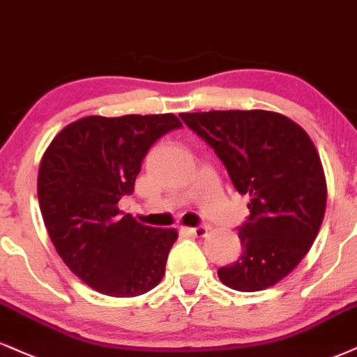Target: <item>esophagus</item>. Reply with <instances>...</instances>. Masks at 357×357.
Listing matches in <instances>:
<instances>
[{"instance_id": "34e87169", "label": "esophagus", "mask_w": 357, "mask_h": 357, "mask_svg": "<svg viewBox=\"0 0 357 357\" xmlns=\"http://www.w3.org/2000/svg\"><path fill=\"white\" fill-rule=\"evenodd\" d=\"M182 231L188 233V235H195V236H205L206 231H208V227H183Z\"/></svg>"}]
</instances>
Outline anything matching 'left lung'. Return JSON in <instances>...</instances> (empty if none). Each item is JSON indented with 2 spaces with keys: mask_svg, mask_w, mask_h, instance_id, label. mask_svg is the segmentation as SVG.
Instances as JSON below:
<instances>
[{
  "mask_svg": "<svg viewBox=\"0 0 357 357\" xmlns=\"http://www.w3.org/2000/svg\"><path fill=\"white\" fill-rule=\"evenodd\" d=\"M180 117L250 197L248 222L238 230L241 255L220 268V281L236 291L275 286L310 252L326 212V177L313 140L289 117L261 109Z\"/></svg>",
  "mask_w": 357,
  "mask_h": 357,
  "instance_id": "left-lung-1",
  "label": "left lung"
}]
</instances>
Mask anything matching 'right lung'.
I'll use <instances>...</instances> for the list:
<instances>
[{
	"label": "right lung",
	"mask_w": 357,
	"mask_h": 357,
	"mask_svg": "<svg viewBox=\"0 0 357 357\" xmlns=\"http://www.w3.org/2000/svg\"><path fill=\"white\" fill-rule=\"evenodd\" d=\"M182 127L174 114L87 116L52 139L39 164L38 199L57 255L96 291L129 298L151 291L178 238L175 228L122 217L142 158L157 139Z\"/></svg>",
	"instance_id": "add662e5"
}]
</instances>
